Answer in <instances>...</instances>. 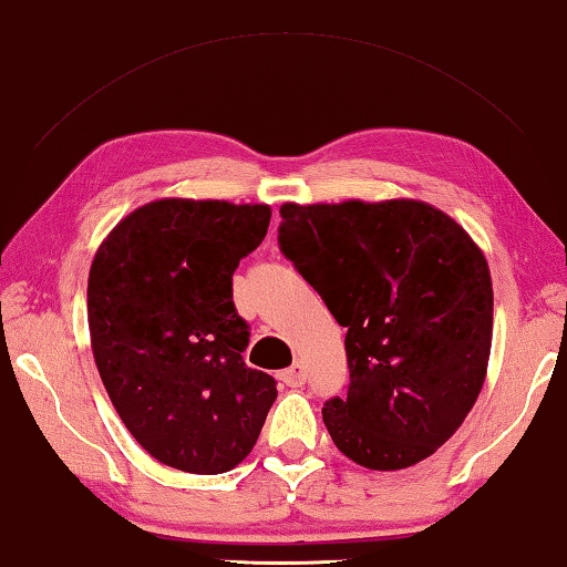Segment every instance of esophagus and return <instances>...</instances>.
Returning a JSON list of instances; mask_svg holds the SVG:
<instances>
[{
	"label": "esophagus",
	"instance_id": "1",
	"mask_svg": "<svg viewBox=\"0 0 567 567\" xmlns=\"http://www.w3.org/2000/svg\"><path fill=\"white\" fill-rule=\"evenodd\" d=\"M281 379H284V384H289V386H301L306 382L303 361H293L289 369H284L281 371Z\"/></svg>",
	"mask_w": 567,
	"mask_h": 567
}]
</instances>
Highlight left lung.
<instances>
[{
	"label": "left lung",
	"mask_w": 567,
	"mask_h": 567,
	"mask_svg": "<svg viewBox=\"0 0 567 567\" xmlns=\"http://www.w3.org/2000/svg\"><path fill=\"white\" fill-rule=\"evenodd\" d=\"M278 248L347 327L349 389L321 410L333 444L369 470L437 452L485 382L493 281L482 250L420 200L286 203Z\"/></svg>",
	"instance_id": "obj_1"
}]
</instances>
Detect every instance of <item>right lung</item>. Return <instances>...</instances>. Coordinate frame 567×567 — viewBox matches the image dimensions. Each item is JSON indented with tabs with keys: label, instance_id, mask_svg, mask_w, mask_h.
<instances>
[{
	"label": "right lung",
	"instance_id": "obj_1",
	"mask_svg": "<svg viewBox=\"0 0 567 567\" xmlns=\"http://www.w3.org/2000/svg\"><path fill=\"white\" fill-rule=\"evenodd\" d=\"M268 206L165 198L130 213L87 281L92 354L120 420L163 465L218 475L261 434L276 379L244 361L234 274L261 246Z\"/></svg>",
	"mask_w": 567,
	"mask_h": 567
}]
</instances>
